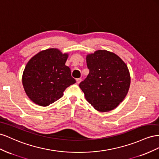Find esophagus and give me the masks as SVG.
<instances>
[{
  "instance_id": "34e87169",
  "label": "esophagus",
  "mask_w": 159,
  "mask_h": 159,
  "mask_svg": "<svg viewBox=\"0 0 159 159\" xmlns=\"http://www.w3.org/2000/svg\"><path fill=\"white\" fill-rule=\"evenodd\" d=\"M81 81H82V79H80V78L76 79V83L78 84H79L81 82Z\"/></svg>"
}]
</instances>
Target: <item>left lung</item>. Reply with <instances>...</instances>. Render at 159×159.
<instances>
[{
  "mask_svg": "<svg viewBox=\"0 0 159 159\" xmlns=\"http://www.w3.org/2000/svg\"><path fill=\"white\" fill-rule=\"evenodd\" d=\"M87 77L79 84L85 98L100 112L114 109L128 93L130 76L126 65L115 53L98 50L87 56Z\"/></svg>",
  "mask_w": 159,
  "mask_h": 159,
  "instance_id": "1",
  "label": "left lung"
}]
</instances>
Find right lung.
<instances>
[{
    "mask_svg": "<svg viewBox=\"0 0 159 159\" xmlns=\"http://www.w3.org/2000/svg\"><path fill=\"white\" fill-rule=\"evenodd\" d=\"M67 58L68 54H62L57 48H49L30 58L22 80L25 93L32 101L42 107L48 106L76 83L70 68L65 65Z\"/></svg>",
    "mask_w": 159,
    "mask_h": 159,
    "instance_id": "1",
    "label": "right lung"
}]
</instances>
